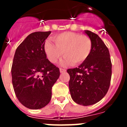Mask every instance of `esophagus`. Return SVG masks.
Masks as SVG:
<instances>
[{
  "instance_id": "obj_1",
  "label": "esophagus",
  "mask_w": 127,
  "mask_h": 127,
  "mask_svg": "<svg viewBox=\"0 0 127 127\" xmlns=\"http://www.w3.org/2000/svg\"><path fill=\"white\" fill-rule=\"evenodd\" d=\"M66 72L65 69H60V73H62V72Z\"/></svg>"
}]
</instances>
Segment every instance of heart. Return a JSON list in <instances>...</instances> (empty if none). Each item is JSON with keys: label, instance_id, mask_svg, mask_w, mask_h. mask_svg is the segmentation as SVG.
<instances>
[{"label": "heart", "instance_id": "b5f03b06", "mask_svg": "<svg viewBox=\"0 0 127 127\" xmlns=\"http://www.w3.org/2000/svg\"><path fill=\"white\" fill-rule=\"evenodd\" d=\"M55 44L47 41L44 44V51L48 60L57 63L62 56L65 57L62 64L67 65L72 63L79 64L85 61L90 54L92 43L87 35L72 32H66L53 37Z\"/></svg>", "mask_w": 127, "mask_h": 127}]
</instances>
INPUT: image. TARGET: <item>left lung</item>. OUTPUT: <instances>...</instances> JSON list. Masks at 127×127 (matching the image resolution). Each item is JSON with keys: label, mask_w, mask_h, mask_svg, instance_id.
Returning a JSON list of instances; mask_svg holds the SVG:
<instances>
[{"label": "left lung", "mask_w": 127, "mask_h": 127, "mask_svg": "<svg viewBox=\"0 0 127 127\" xmlns=\"http://www.w3.org/2000/svg\"><path fill=\"white\" fill-rule=\"evenodd\" d=\"M92 48L90 55L78 67L69 69L70 95L74 101L85 106L99 102L107 94L111 83L112 64L108 48L96 33L85 30Z\"/></svg>", "instance_id": "obj_1"}]
</instances>
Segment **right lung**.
<instances>
[{
	"mask_svg": "<svg viewBox=\"0 0 127 127\" xmlns=\"http://www.w3.org/2000/svg\"><path fill=\"white\" fill-rule=\"evenodd\" d=\"M51 32L30 33L14 53L11 75L16 96L30 109L45 107L51 100V88L60 76L58 67L46 58L45 40Z\"/></svg>",
	"mask_w": 127,
	"mask_h": 127,
	"instance_id": "right-lung-1",
	"label": "right lung"
}]
</instances>
